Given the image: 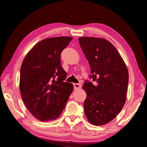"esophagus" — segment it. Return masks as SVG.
Masks as SVG:
<instances>
[{
	"mask_svg": "<svg viewBox=\"0 0 147 147\" xmlns=\"http://www.w3.org/2000/svg\"><path fill=\"white\" fill-rule=\"evenodd\" d=\"M73 86H74V90H78V89H80V88H81L80 84L74 83V84H73Z\"/></svg>",
	"mask_w": 147,
	"mask_h": 147,
	"instance_id": "esophagus-1",
	"label": "esophagus"
}]
</instances>
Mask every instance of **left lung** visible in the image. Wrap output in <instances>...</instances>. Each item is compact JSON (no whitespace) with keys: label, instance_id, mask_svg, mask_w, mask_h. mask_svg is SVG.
<instances>
[{"label":"left lung","instance_id":"left-lung-1","mask_svg":"<svg viewBox=\"0 0 147 147\" xmlns=\"http://www.w3.org/2000/svg\"><path fill=\"white\" fill-rule=\"evenodd\" d=\"M79 43L91 67L90 79L82 89L86 93L84 103L88 120L95 125L106 124L124 107L129 74L126 65L116 48L106 39L80 37Z\"/></svg>","mask_w":147,"mask_h":147}]
</instances>
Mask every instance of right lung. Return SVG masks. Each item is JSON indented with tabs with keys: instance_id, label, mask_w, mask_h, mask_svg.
Returning a JSON list of instances; mask_svg holds the SVG:
<instances>
[{
	"instance_id": "obj_1",
	"label": "right lung",
	"mask_w": 147,
	"mask_h": 147,
	"mask_svg": "<svg viewBox=\"0 0 147 147\" xmlns=\"http://www.w3.org/2000/svg\"><path fill=\"white\" fill-rule=\"evenodd\" d=\"M73 40L59 36L39 42L25 56L20 69V89L28 110L42 122L56 119L73 90L65 82L67 73L61 65V53Z\"/></svg>"
}]
</instances>
